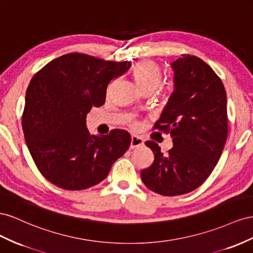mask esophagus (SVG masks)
<instances>
[{
    "label": "esophagus",
    "instance_id": "obj_1",
    "mask_svg": "<svg viewBox=\"0 0 253 253\" xmlns=\"http://www.w3.org/2000/svg\"><path fill=\"white\" fill-rule=\"evenodd\" d=\"M144 146V140L138 135H132L131 136V142H130V148H139Z\"/></svg>",
    "mask_w": 253,
    "mask_h": 253
}]
</instances>
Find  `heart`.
<instances>
[{"label": "heart", "instance_id": "1", "mask_svg": "<svg viewBox=\"0 0 253 253\" xmlns=\"http://www.w3.org/2000/svg\"><path fill=\"white\" fill-rule=\"evenodd\" d=\"M133 79L142 92L157 89L162 81V71L158 64L151 60H142L135 64L132 71Z\"/></svg>", "mask_w": 253, "mask_h": 253}]
</instances>
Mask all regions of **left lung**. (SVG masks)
Returning a JSON list of instances; mask_svg holds the SVG:
<instances>
[{
  "label": "left lung",
  "mask_w": 253,
  "mask_h": 253,
  "mask_svg": "<svg viewBox=\"0 0 253 253\" xmlns=\"http://www.w3.org/2000/svg\"><path fill=\"white\" fill-rule=\"evenodd\" d=\"M174 92L155 129L170 133L168 155L154 141L145 144L154 163L141 171L143 183L164 196L190 193L210 176L228 135L227 94L220 78L196 56L182 55L172 62Z\"/></svg>",
  "instance_id": "obj_1"
}]
</instances>
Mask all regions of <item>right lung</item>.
Here are the masks:
<instances>
[{"mask_svg":"<svg viewBox=\"0 0 253 253\" xmlns=\"http://www.w3.org/2000/svg\"><path fill=\"white\" fill-rule=\"evenodd\" d=\"M131 62L106 61L71 53L37 72L26 90L22 127L28 150L50 183L69 191L95 185L131 142L127 131L90 134L85 118L106 99L107 86Z\"/></svg>","mask_w":253,"mask_h":253,"instance_id":"1","label":"right lung"}]
</instances>
